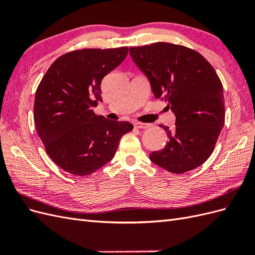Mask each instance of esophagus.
Segmentation results:
<instances>
[{"label":"esophagus","instance_id":"esophagus-1","mask_svg":"<svg viewBox=\"0 0 255 255\" xmlns=\"http://www.w3.org/2000/svg\"><path fill=\"white\" fill-rule=\"evenodd\" d=\"M134 127H135L136 128H139V129H143V128H149V125H148V123L135 122V123H134Z\"/></svg>","mask_w":255,"mask_h":255}]
</instances>
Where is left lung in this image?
<instances>
[{
    "label": "left lung",
    "instance_id": "1",
    "mask_svg": "<svg viewBox=\"0 0 255 255\" xmlns=\"http://www.w3.org/2000/svg\"><path fill=\"white\" fill-rule=\"evenodd\" d=\"M129 54L149 79L154 97L175 115L173 130L159 126L168 141L150 159L176 174L201 166L225 125V97L215 69L199 52L169 42L130 47Z\"/></svg>",
    "mask_w": 255,
    "mask_h": 255
}]
</instances>
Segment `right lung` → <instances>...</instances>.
<instances>
[{
    "label": "right lung",
    "instance_id": "1",
    "mask_svg": "<svg viewBox=\"0 0 255 255\" xmlns=\"http://www.w3.org/2000/svg\"><path fill=\"white\" fill-rule=\"evenodd\" d=\"M128 47L81 49L59 56L38 85L34 122L45 152L63 170L79 176L96 172L113 159L128 121L97 116L104 76L128 55Z\"/></svg>",
    "mask_w": 255,
    "mask_h": 255
}]
</instances>
